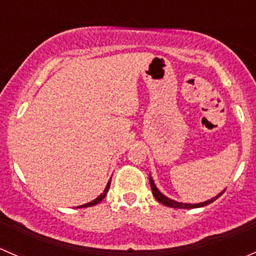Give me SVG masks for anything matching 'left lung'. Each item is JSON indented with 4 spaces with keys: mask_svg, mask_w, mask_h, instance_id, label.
Segmentation results:
<instances>
[{
    "mask_svg": "<svg viewBox=\"0 0 256 256\" xmlns=\"http://www.w3.org/2000/svg\"><path fill=\"white\" fill-rule=\"evenodd\" d=\"M149 181H150V187H152V194H154L155 198L158 200V202H160V204H162L164 206H168V207H171V208H185V210H188V208H197V207H204V206H207V204H212L213 201H216V200L218 198V197L220 196V194H220L217 197H214V198L212 200H208L206 202H202V204H180V202H176V201H172V200L168 198V197H165L164 194H160L159 190L155 187V184L154 181H152V178L149 176Z\"/></svg>",
    "mask_w": 256,
    "mask_h": 256,
    "instance_id": "8db88e82",
    "label": "left lung"
}]
</instances>
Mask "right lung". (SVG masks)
Instances as JSON below:
<instances>
[{"mask_svg":"<svg viewBox=\"0 0 256 256\" xmlns=\"http://www.w3.org/2000/svg\"><path fill=\"white\" fill-rule=\"evenodd\" d=\"M110 181H108V184H107V186H106V188H104V194H100V196L97 197L96 200H94V201H92V202H88V204H82V206H78V208L91 207V206H94V204H100V202H101L102 200L104 198V196H106V194H107V192H108V190H110Z\"/></svg>","mask_w":256,"mask_h":256,"instance_id":"obj_1","label":"right lung"}]
</instances>
